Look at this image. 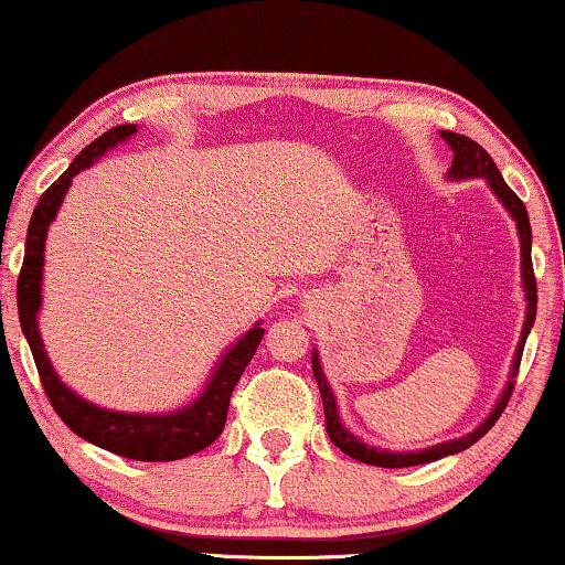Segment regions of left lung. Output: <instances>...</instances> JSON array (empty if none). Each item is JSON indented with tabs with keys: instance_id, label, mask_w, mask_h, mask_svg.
<instances>
[{
	"instance_id": "8db88e82",
	"label": "left lung",
	"mask_w": 565,
	"mask_h": 565,
	"mask_svg": "<svg viewBox=\"0 0 565 565\" xmlns=\"http://www.w3.org/2000/svg\"><path fill=\"white\" fill-rule=\"evenodd\" d=\"M440 138L449 142L451 151H454V161H451V167H449V178L451 180L483 178L486 183H489L491 191L497 193V199L504 204V210H508L510 215H512V220H515L518 238H521V257H523L521 270H523V289H526V321H523L521 342H518L515 359H512L510 382H508V387H504V393L499 395L494 412H491L489 417H486L483 423L476 427V430L468 433V436L446 440V444L430 446V449H423V451H382V449H374V446L361 444V438H355L353 433H350L348 427L340 423L334 393H332V387H329L327 377H323V369L319 364V353H313V377H316V382H319L321 401H323V417H327L329 438H332V444L337 446V449L345 451L348 457L359 459V462L374 465V468H414V465L436 462V459H440V457H449V454L465 451V449H468V446L476 444L478 438H483L486 433L491 430V425H494L497 419L502 417L504 406H508L512 387H515V382H512V377H515L518 366H521L523 345H526V337H529L531 327H534V319H536V278H534V265H531V225H529L526 206H523V201L518 199L515 193H512V188L504 183V178L497 170L494 159H491L489 153H486L476 140L465 138V135H457V132H440Z\"/></svg>"
}]
</instances>
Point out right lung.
Returning a JSON list of instances; mask_svg holds the SVG:
<instances>
[{
	"instance_id": "obj_1",
	"label": "right lung",
	"mask_w": 565,
	"mask_h": 565,
	"mask_svg": "<svg viewBox=\"0 0 565 565\" xmlns=\"http://www.w3.org/2000/svg\"><path fill=\"white\" fill-rule=\"evenodd\" d=\"M138 132V125H119L108 132H103L95 142L71 161V167L55 180L39 199L34 215L29 223V236H25V257L21 276H18V319L29 340L31 353H34L39 380H42L44 393L50 404L57 412V417L66 423L76 436L100 446V449L119 454L127 459H140V462H172V459L191 457L210 444H215L225 427L228 417L231 393L236 387L238 377L244 374L246 364L260 345L265 329L260 323L246 332L236 345L228 348V353L220 359V364L212 369V377L206 382L204 393L193 404H188L178 412L167 414H127L100 408L89 401L76 395L66 382L55 374L44 353L42 334L36 327L39 305H42V265H44V242H47V228L53 223L57 210H61L63 196H66L74 174L87 170L108 148L119 146Z\"/></svg>"
}]
</instances>
